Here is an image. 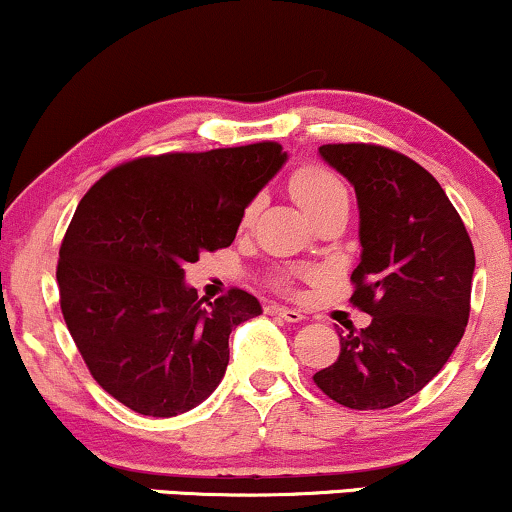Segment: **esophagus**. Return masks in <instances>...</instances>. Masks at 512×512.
Listing matches in <instances>:
<instances>
[{
  "mask_svg": "<svg viewBox=\"0 0 512 512\" xmlns=\"http://www.w3.org/2000/svg\"><path fill=\"white\" fill-rule=\"evenodd\" d=\"M267 312H269V315H276V317L286 319V322H303V319H305L298 310H293V307H283V305L267 307Z\"/></svg>",
  "mask_w": 512,
  "mask_h": 512,
  "instance_id": "1",
  "label": "esophagus"
}]
</instances>
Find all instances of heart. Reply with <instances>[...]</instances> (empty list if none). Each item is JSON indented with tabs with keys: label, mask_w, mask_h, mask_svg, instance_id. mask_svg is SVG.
<instances>
[{
	"label": "heart",
	"mask_w": 512,
	"mask_h": 512,
	"mask_svg": "<svg viewBox=\"0 0 512 512\" xmlns=\"http://www.w3.org/2000/svg\"><path fill=\"white\" fill-rule=\"evenodd\" d=\"M291 190H293L295 200H298L300 205H303L307 212L312 214V217H315L319 209L331 205V202L343 200V197L348 200L346 186L338 181V176H334L329 169H324V166H317V164L300 166V169L291 176ZM257 205H260V202L252 200L250 205L245 207L243 224H250V221L255 219ZM279 283L283 288H291V283H288L286 279H279Z\"/></svg>",
	"instance_id": "1"
}]
</instances>
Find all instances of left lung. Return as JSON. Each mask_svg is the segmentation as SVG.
<instances>
[{
    "instance_id": "1",
    "label": "left lung",
    "mask_w": 512,
    "mask_h": 512,
    "mask_svg": "<svg viewBox=\"0 0 512 512\" xmlns=\"http://www.w3.org/2000/svg\"><path fill=\"white\" fill-rule=\"evenodd\" d=\"M319 155L353 183L360 264L350 303L372 317L341 336L315 384L350 410H384L432 381L470 319L474 248L439 181L381 145H322Z\"/></svg>"
}]
</instances>
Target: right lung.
I'll use <instances>...</instances> for the list:
<instances>
[{
  "label": "right lung",
  "instance_id": "obj_1",
  "mask_svg": "<svg viewBox=\"0 0 512 512\" xmlns=\"http://www.w3.org/2000/svg\"><path fill=\"white\" fill-rule=\"evenodd\" d=\"M283 162L279 143L138 157L80 200L59 250L61 312L92 379L126 408L174 417L219 386L231 329L262 315L260 300L231 288L205 303L183 267L229 248Z\"/></svg>",
  "mask_w": 512,
  "mask_h": 512
}]
</instances>
